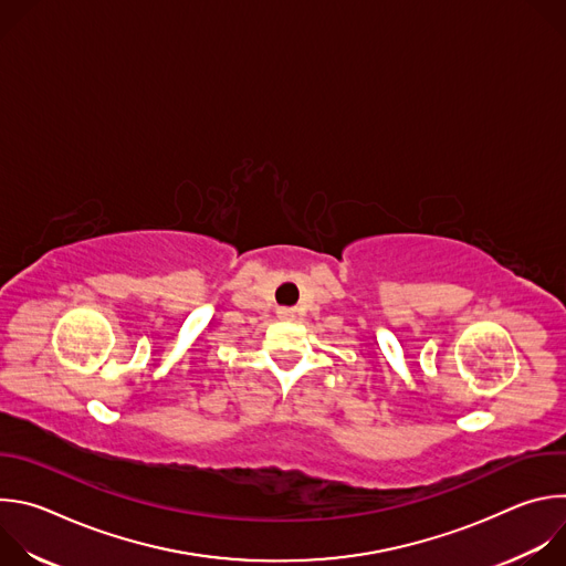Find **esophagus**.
I'll return each instance as SVG.
<instances>
[{"label": "esophagus", "instance_id": "1", "mask_svg": "<svg viewBox=\"0 0 566 566\" xmlns=\"http://www.w3.org/2000/svg\"><path fill=\"white\" fill-rule=\"evenodd\" d=\"M280 317H291V311H280Z\"/></svg>", "mask_w": 566, "mask_h": 566}]
</instances>
